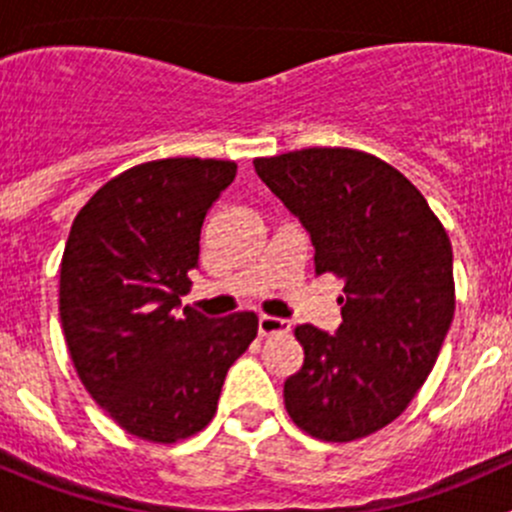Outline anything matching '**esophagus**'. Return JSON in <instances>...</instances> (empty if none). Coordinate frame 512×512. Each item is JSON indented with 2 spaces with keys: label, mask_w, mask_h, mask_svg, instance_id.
Listing matches in <instances>:
<instances>
[{
  "label": "esophagus",
  "mask_w": 512,
  "mask_h": 512,
  "mask_svg": "<svg viewBox=\"0 0 512 512\" xmlns=\"http://www.w3.org/2000/svg\"><path fill=\"white\" fill-rule=\"evenodd\" d=\"M292 324L287 319L270 317V314H262L260 317V337H275V334H289Z\"/></svg>",
  "instance_id": "obj_1"
}]
</instances>
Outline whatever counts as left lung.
<instances>
[{
    "label": "left lung",
    "mask_w": 512,
    "mask_h": 512,
    "mask_svg": "<svg viewBox=\"0 0 512 512\" xmlns=\"http://www.w3.org/2000/svg\"><path fill=\"white\" fill-rule=\"evenodd\" d=\"M255 173L307 227L314 272L344 280L337 334L294 329L304 364L287 414L319 441L371 436L404 414L453 322L446 227L406 175L354 148L255 158Z\"/></svg>",
    "instance_id": "8db88e82"
}]
</instances>
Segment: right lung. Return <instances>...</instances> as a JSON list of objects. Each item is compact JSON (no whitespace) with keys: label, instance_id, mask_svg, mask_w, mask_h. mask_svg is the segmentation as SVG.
Here are the masks:
<instances>
[{"label":"right lung","instance_id":"obj_1","mask_svg":"<svg viewBox=\"0 0 512 512\" xmlns=\"http://www.w3.org/2000/svg\"><path fill=\"white\" fill-rule=\"evenodd\" d=\"M237 165L163 158L98 188L66 240L59 314L91 399L131 436L175 443L213 421L227 369L257 337V314H178L198 267L200 227Z\"/></svg>","mask_w":512,"mask_h":512}]
</instances>
